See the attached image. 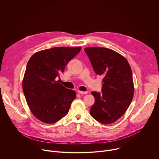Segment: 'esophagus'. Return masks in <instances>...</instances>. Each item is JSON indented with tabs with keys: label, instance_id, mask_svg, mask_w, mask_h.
Instances as JSON below:
<instances>
[{
	"label": "esophagus",
	"instance_id": "34e87169",
	"mask_svg": "<svg viewBox=\"0 0 159 159\" xmlns=\"http://www.w3.org/2000/svg\"><path fill=\"white\" fill-rule=\"evenodd\" d=\"M78 93H79V94H88V92H87V91L84 92V91H81V90H79Z\"/></svg>",
	"mask_w": 159,
	"mask_h": 159
}]
</instances>
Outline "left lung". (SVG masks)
Wrapping results in <instances>:
<instances>
[{
    "label": "left lung",
    "instance_id": "left-lung-1",
    "mask_svg": "<svg viewBox=\"0 0 159 159\" xmlns=\"http://www.w3.org/2000/svg\"><path fill=\"white\" fill-rule=\"evenodd\" d=\"M84 51L96 74L104 76L102 93H91L95 102L90 114L102 124L114 123L125 114L133 98L130 65L123 56L109 48L87 47Z\"/></svg>",
    "mask_w": 159,
    "mask_h": 159
}]
</instances>
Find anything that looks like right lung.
<instances>
[{
  "instance_id": "right-lung-1",
  "label": "right lung",
  "mask_w": 159,
  "mask_h": 159,
  "mask_svg": "<svg viewBox=\"0 0 159 159\" xmlns=\"http://www.w3.org/2000/svg\"><path fill=\"white\" fill-rule=\"evenodd\" d=\"M81 48L54 47L35 53L28 61L22 89L30 109L39 121L55 123L69 112L76 93L55 79Z\"/></svg>"
}]
</instances>
